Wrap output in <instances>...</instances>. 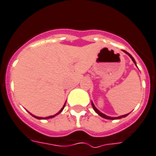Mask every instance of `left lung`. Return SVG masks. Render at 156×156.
<instances>
[{"label": "left lung", "mask_w": 156, "mask_h": 156, "mask_svg": "<svg viewBox=\"0 0 156 156\" xmlns=\"http://www.w3.org/2000/svg\"><path fill=\"white\" fill-rule=\"evenodd\" d=\"M124 52H125V53H126V54H127L129 55V56H130V58H131V59H132V61L133 62H134V63H135V65H136V62H135V59H134V58H133V57L131 56V54H128V53H127V52H126L125 51V50H123ZM91 104H92V107H93V109L94 110V111H95V112L97 114H98V115H100V116H101V117H102V118H104V119H112V120H114V119H121V118H124V117H126V116H127V115H128V114H127V115H122V116H119V117H115V118H114V117H109V116H107V115H104V114H102V112H100L99 111H98V109L96 108L95 107H94V103L93 102H91Z\"/></svg>", "instance_id": "obj_1"}]
</instances>
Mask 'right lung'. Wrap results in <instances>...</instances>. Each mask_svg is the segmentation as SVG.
Instances as JSON below:
<instances>
[{
    "instance_id": "right-lung-1",
    "label": "right lung",
    "mask_w": 156,
    "mask_h": 156,
    "mask_svg": "<svg viewBox=\"0 0 156 156\" xmlns=\"http://www.w3.org/2000/svg\"><path fill=\"white\" fill-rule=\"evenodd\" d=\"M64 107H65V105H64V107H63L61 109V111H59V112H58V114H56V115H53V116H49V117L44 118V119H50V118H53V117H54V116H56L57 115H58V114L61 113V112H62V110H63V109H64ZM33 116H34V118H36V119H43V118H41V117H37V116H34V115H33Z\"/></svg>"
}]
</instances>
